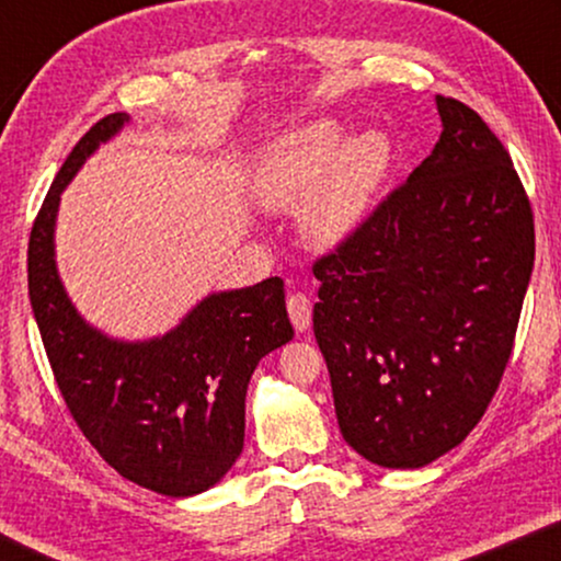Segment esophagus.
<instances>
[{
    "label": "esophagus",
    "instance_id": "1",
    "mask_svg": "<svg viewBox=\"0 0 561 561\" xmlns=\"http://www.w3.org/2000/svg\"><path fill=\"white\" fill-rule=\"evenodd\" d=\"M288 317L294 321L296 332H306L311 327V298L306 294L288 296Z\"/></svg>",
    "mask_w": 561,
    "mask_h": 561
}]
</instances>
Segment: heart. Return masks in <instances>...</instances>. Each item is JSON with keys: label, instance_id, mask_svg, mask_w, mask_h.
Segmentation results:
<instances>
[{"label": "heart", "instance_id": "1", "mask_svg": "<svg viewBox=\"0 0 561 561\" xmlns=\"http://www.w3.org/2000/svg\"><path fill=\"white\" fill-rule=\"evenodd\" d=\"M390 165L382 133H359L344 142L334 119H313L267 148L255 175L260 202L273 209H304V232L329 248L355 232Z\"/></svg>", "mask_w": 561, "mask_h": 561}]
</instances>
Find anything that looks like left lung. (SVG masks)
I'll return each mask as SVG.
<instances>
[{"instance_id": "1", "label": "left lung", "mask_w": 561, "mask_h": 561, "mask_svg": "<svg viewBox=\"0 0 561 561\" xmlns=\"http://www.w3.org/2000/svg\"><path fill=\"white\" fill-rule=\"evenodd\" d=\"M436 106L432 156L313 263V336L342 436L396 470L434 462L485 416L536 252L508 150L467 104Z\"/></svg>"}]
</instances>
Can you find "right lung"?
I'll return each mask as SVG.
<instances>
[{"instance_id":"1","label":"right lung","mask_w":561,"mask_h":561,"mask_svg":"<svg viewBox=\"0 0 561 561\" xmlns=\"http://www.w3.org/2000/svg\"><path fill=\"white\" fill-rule=\"evenodd\" d=\"M127 114H106L60 165L30 229L27 288L53 378L76 426L122 478L171 497L211 488L240 457L260 357L294 336L283 280L204 298L163 340H106L64 294L53 260L60 191Z\"/></svg>"}]
</instances>
